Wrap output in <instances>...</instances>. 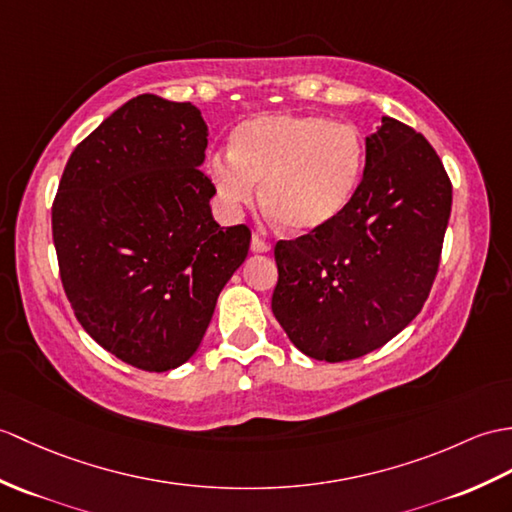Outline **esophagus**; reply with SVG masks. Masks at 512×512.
Listing matches in <instances>:
<instances>
[{
	"label": "esophagus",
	"mask_w": 512,
	"mask_h": 512,
	"mask_svg": "<svg viewBox=\"0 0 512 512\" xmlns=\"http://www.w3.org/2000/svg\"><path fill=\"white\" fill-rule=\"evenodd\" d=\"M251 251H253V253H268V251H270V242H266L264 237H259L257 233H253Z\"/></svg>",
	"instance_id": "34e87169"
}]
</instances>
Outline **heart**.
I'll return each instance as SVG.
<instances>
[{"label": "heart", "instance_id": "1", "mask_svg": "<svg viewBox=\"0 0 512 512\" xmlns=\"http://www.w3.org/2000/svg\"><path fill=\"white\" fill-rule=\"evenodd\" d=\"M231 152L207 163L218 198L229 211L261 205L283 231L325 229L347 209L364 172L360 130L323 115H257L233 130Z\"/></svg>", "mask_w": 512, "mask_h": 512}]
</instances>
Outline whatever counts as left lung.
Here are the masks:
<instances>
[{
    "instance_id": "8db88e82",
    "label": "left lung",
    "mask_w": 512,
    "mask_h": 512,
    "mask_svg": "<svg viewBox=\"0 0 512 512\" xmlns=\"http://www.w3.org/2000/svg\"><path fill=\"white\" fill-rule=\"evenodd\" d=\"M449 213L451 181L430 141L382 117L347 209L275 246L272 314L294 347L344 362L395 338L430 296Z\"/></svg>"
}]
</instances>
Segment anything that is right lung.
Segmentation results:
<instances>
[{
    "label": "right lung",
    "instance_id": "obj_1",
    "mask_svg": "<svg viewBox=\"0 0 512 512\" xmlns=\"http://www.w3.org/2000/svg\"><path fill=\"white\" fill-rule=\"evenodd\" d=\"M207 135L194 104L137 95L80 141L58 183L52 235L71 310L141 371L192 358L251 246L246 224L211 216Z\"/></svg>",
    "mask_w": 512,
    "mask_h": 512
}]
</instances>
